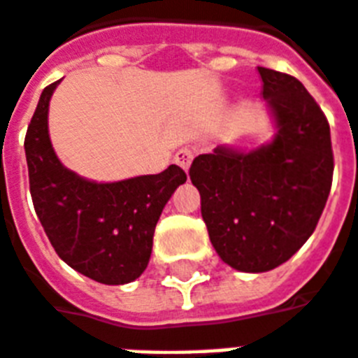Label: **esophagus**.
I'll use <instances>...</instances> for the list:
<instances>
[{
    "label": "esophagus",
    "instance_id": "34e87169",
    "mask_svg": "<svg viewBox=\"0 0 358 358\" xmlns=\"http://www.w3.org/2000/svg\"><path fill=\"white\" fill-rule=\"evenodd\" d=\"M192 158H194V152L185 147V149L177 150L176 157H173V160H176L177 166H181V168L187 171V169L190 168V162H192Z\"/></svg>",
    "mask_w": 358,
    "mask_h": 358
}]
</instances>
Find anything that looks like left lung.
Returning a JSON list of instances; mask_svg holds the SVG:
<instances>
[{
    "instance_id": "8db88e82",
    "label": "left lung",
    "mask_w": 358,
    "mask_h": 358,
    "mask_svg": "<svg viewBox=\"0 0 358 358\" xmlns=\"http://www.w3.org/2000/svg\"><path fill=\"white\" fill-rule=\"evenodd\" d=\"M259 73L273 138L251 150L219 145L189 171L215 251L247 273L278 268L308 241L334 171L329 120L311 94L291 75Z\"/></svg>"
}]
</instances>
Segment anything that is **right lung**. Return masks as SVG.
Segmentation results:
<instances>
[{"label": "right lung", "mask_w": 358, "mask_h": 358, "mask_svg": "<svg viewBox=\"0 0 358 358\" xmlns=\"http://www.w3.org/2000/svg\"><path fill=\"white\" fill-rule=\"evenodd\" d=\"M58 85L43 90L24 141L34 208L67 266L98 283H131L149 264L160 213L187 173L171 164L157 176L96 182L67 169L48 136V103Z\"/></svg>", "instance_id": "add662e5"}]
</instances>
